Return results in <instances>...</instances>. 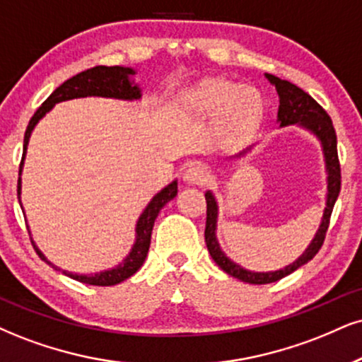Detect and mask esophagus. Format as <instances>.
<instances>
[{
	"label": "esophagus",
	"instance_id": "1",
	"mask_svg": "<svg viewBox=\"0 0 362 362\" xmlns=\"http://www.w3.org/2000/svg\"><path fill=\"white\" fill-rule=\"evenodd\" d=\"M209 180H211V176H209L208 168H204L203 164H191L185 174H182V181L191 186H203Z\"/></svg>",
	"mask_w": 362,
	"mask_h": 362
}]
</instances>
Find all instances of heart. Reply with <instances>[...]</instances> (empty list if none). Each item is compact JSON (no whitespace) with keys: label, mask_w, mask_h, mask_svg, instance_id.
Here are the masks:
<instances>
[{"label":"heart","mask_w":362,"mask_h":362,"mask_svg":"<svg viewBox=\"0 0 362 362\" xmlns=\"http://www.w3.org/2000/svg\"><path fill=\"white\" fill-rule=\"evenodd\" d=\"M185 104L202 117H215L213 134L225 147L247 142L263 119L260 92L223 77L204 78L196 83L185 93Z\"/></svg>","instance_id":"heart-1"}]
</instances>
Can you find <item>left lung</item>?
<instances>
[{
	"label": "left lung",
	"mask_w": 362,
	"mask_h": 362,
	"mask_svg": "<svg viewBox=\"0 0 362 362\" xmlns=\"http://www.w3.org/2000/svg\"><path fill=\"white\" fill-rule=\"evenodd\" d=\"M265 77L272 86H275V90L279 93L280 105L279 114H276V122L280 124V127L296 126L297 124V126L304 127L309 132L314 134L319 139L320 146H322L325 173H327V196H325V208L319 230L309 247L305 248V252L302 253L296 262H292L290 265L285 267V269L275 272H252L243 269L242 265H238V263H235L233 260H230V258L225 255V252L221 250L216 238V198L211 191H206V193H204V198H206V228H204V242H206L209 255H211L213 260L216 262V265L220 267L223 272L235 276V279L242 280V282L255 285L276 282V280L290 275L292 272H296L298 267L305 265L307 262L317 255V252L324 243L325 231L329 228V220H331L332 208L334 204H336L339 191H341V166H339L337 158V137L336 131H334L331 117H329L322 107L312 99L309 93L302 90V88L287 82V80L275 77V75L265 74ZM250 149H252V147L242 151V153L236 154L235 158H243Z\"/></svg>",
	"instance_id": "left-lung-1"
}]
</instances>
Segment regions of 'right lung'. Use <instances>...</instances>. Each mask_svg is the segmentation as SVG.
<instances>
[{"instance_id":"add662e5","label":"right lung","mask_w":362,"mask_h":362,"mask_svg":"<svg viewBox=\"0 0 362 362\" xmlns=\"http://www.w3.org/2000/svg\"><path fill=\"white\" fill-rule=\"evenodd\" d=\"M132 75H136V70L131 69V66L99 65V66H93V69L86 70V72L77 74L75 77L69 78L66 82L62 83L60 87L55 88L52 95L48 97V99L42 104V107L35 112V115L30 120L28 127H26L25 141H23V158H21V164H20V174H21V169H23L25 154H26V149H28L31 132H33L35 126H37L40 120L47 115V112H50L53 105L58 104V102L83 99V97H105V99H119V100H139L142 97V90L134 80H131ZM20 194H21V177L18 180V198H20ZM176 194H177V181L174 180L173 182H169L166 188L160 189L159 193L151 199L149 204L144 208V211L141 213L139 220L136 223V242H134L129 255L124 258L117 267L102 270L99 274H88V275L72 274V272H66V270H64V274L66 276H70V279L78 280V282L82 284L99 285V287L117 285L120 282H124L126 279H129V276H132L137 270L141 269L142 263H144L147 257V252H149L151 233H153L156 218H158L159 211L163 209L164 204L171 202ZM31 243H33V248L37 250L38 257L42 258V260L47 262L48 265L53 267L55 270H60L43 255L42 250L35 245L33 238H31Z\"/></svg>"}]
</instances>
